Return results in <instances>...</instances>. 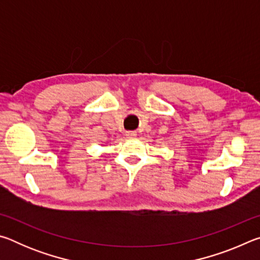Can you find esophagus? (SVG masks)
<instances>
[{
  "label": "esophagus",
  "instance_id": "34e87169",
  "mask_svg": "<svg viewBox=\"0 0 260 260\" xmlns=\"http://www.w3.org/2000/svg\"><path fill=\"white\" fill-rule=\"evenodd\" d=\"M125 135H126L128 139H134L135 136H136V132H126Z\"/></svg>",
  "mask_w": 260,
  "mask_h": 260
}]
</instances>
